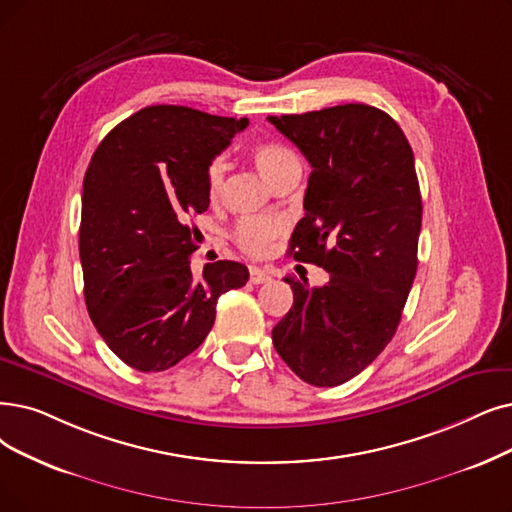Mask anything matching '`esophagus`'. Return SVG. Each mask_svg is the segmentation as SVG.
I'll return each mask as SVG.
<instances>
[{
	"label": "esophagus",
	"mask_w": 512,
	"mask_h": 512,
	"mask_svg": "<svg viewBox=\"0 0 512 512\" xmlns=\"http://www.w3.org/2000/svg\"><path fill=\"white\" fill-rule=\"evenodd\" d=\"M273 277V273L269 271V269H260V267H250V281L252 283H264V281H269Z\"/></svg>",
	"instance_id": "obj_1"
}]
</instances>
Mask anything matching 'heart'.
Masks as SVG:
<instances>
[{
    "mask_svg": "<svg viewBox=\"0 0 512 512\" xmlns=\"http://www.w3.org/2000/svg\"><path fill=\"white\" fill-rule=\"evenodd\" d=\"M248 153H250V159L254 161L256 170L260 172V176L267 182H271V185L283 172L300 166L294 151L275 140H258V142H254V145H250ZM222 176L224 174H222L220 161H212L208 166V172H206V191L212 201H216L220 195ZM279 233H281V222H277V220L241 218L235 224L231 239L235 241V245L243 254L262 256L269 252L271 243L277 239Z\"/></svg>",
    "mask_w": 512,
    "mask_h": 512,
    "instance_id": "heart-1",
    "label": "heart"
}]
</instances>
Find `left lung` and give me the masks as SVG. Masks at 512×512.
<instances>
[{"label": "left lung", "instance_id": "1", "mask_svg": "<svg viewBox=\"0 0 512 512\" xmlns=\"http://www.w3.org/2000/svg\"><path fill=\"white\" fill-rule=\"evenodd\" d=\"M269 121L313 168L290 254L330 273L321 288L285 277L294 304L273 344L304 382L338 386L391 342L412 290L422 224L414 153L391 115L361 102Z\"/></svg>", "mask_w": 512, "mask_h": 512}]
</instances>
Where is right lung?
Masks as SVG:
<instances>
[{"instance_id":"obj_1","label":"right lung","mask_w":512,"mask_h":512,"mask_svg":"<svg viewBox=\"0 0 512 512\" xmlns=\"http://www.w3.org/2000/svg\"><path fill=\"white\" fill-rule=\"evenodd\" d=\"M248 119L153 105L115 126L92 155L81 195L79 256L90 319L138 372H163L210 334L218 296L250 273L218 260L193 279V214L206 212V172Z\"/></svg>"}]
</instances>
